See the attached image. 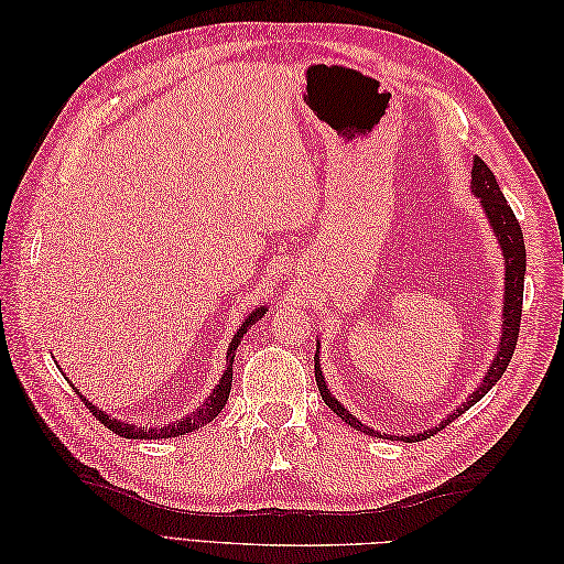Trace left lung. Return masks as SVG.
Here are the masks:
<instances>
[{
  "instance_id": "1",
  "label": "left lung",
  "mask_w": 564,
  "mask_h": 564,
  "mask_svg": "<svg viewBox=\"0 0 564 564\" xmlns=\"http://www.w3.org/2000/svg\"><path fill=\"white\" fill-rule=\"evenodd\" d=\"M473 182L470 188L473 194L480 198V206L485 210V218L492 227V232L497 237V242L501 247V257H505V307H501V337H499V346H497V354H495V361L489 364L487 373L482 378L480 386L475 388V392L467 394V400L463 404L455 406V410L438 422L434 429H426L422 434H412V436H394V434H380L373 426H366L361 419H356L346 406L334 398L327 388V380L322 376V368H319V341H317V354H315V380H317V388L322 400L329 406V410L341 416V422H346L349 426H354L356 431H364L368 436H382V438H390V441H419V438H429L431 434H436L443 426H448L453 419H458L463 412L470 410L473 404L480 402L485 394L492 390V386H497V380L505 376V370L511 361L513 349H517V339H519V322H521V305H523V275H525V245H523V232H521V225L517 220V215L509 208V203L505 198V194L499 191L497 178L492 174V170L480 160L475 158L473 160Z\"/></svg>"
}]
</instances>
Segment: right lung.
<instances>
[{"mask_svg":"<svg viewBox=\"0 0 564 564\" xmlns=\"http://www.w3.org/2000/svg\"><path fill=\"white\" fill-rule=\"evenodd\" d=\"M267 313H269L267 305H259V307L251 310V313L247 315V319L242 322V327H239V329L235 332V337H232L230 346H227V356H225L227 364H225L223 378L218 380V386H215L213 392L208 394V398L200 402V406H198L196 412L186 414L184 419H176V422H170V424H164V426H138V424H130V422H121V419L106 414L104 410H99L97 404H91L89 398H84V394H82L75 386H72V390H75V392L79 394L82 402L89 406V410L94 412V416H97L106 429H111L113 434L123 436V438H148V441H150V438H174V436L191 434V431H198L200 426L210 424L213 419L220 414L223 406L227 404V398H230V388H232V361H235L237 346H239V341L245 339L247 329H249L251 325H257V322H259L263 315H267Z\"/></svg>","mask_w":564,"mask_h":564,"instance_id":"right-lung-1","label":"right lung"}]
</instances>
